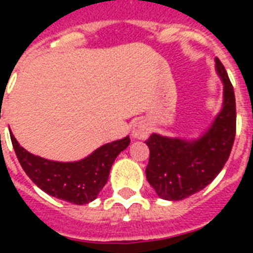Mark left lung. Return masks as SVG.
<instances>
[{"label": "left lung", "mask_w": 253, "mask_h": 253, "mask_svg": "<svg viewBox=\"0 0 253 253\" xmlns=\"http://www.w3.org/2000/svg\"><path fill=\"white\" fill-rule=\"evenodd\" d=\"M10 139L22 168L34 184L48 196L75 205L89 204L97 198L107 182L114 160L130 144L127 136L103 144L83 160L61 163L30 154L11 131Z\"/></svg>", "instance_id": "obj_1"}]
</instances>
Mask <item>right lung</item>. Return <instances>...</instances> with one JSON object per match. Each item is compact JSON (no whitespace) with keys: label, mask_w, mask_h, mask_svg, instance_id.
<instances>
[{"label":"right lung","mask_w":253,"mask_h":253,"mask_svg":"<svg viewBox=\"0 0 253 253\" xmlns=\"http://www.w3.org/2000/svg\"><path fill=\"white\" fill-rule=\"evenodd\" d=\"M215 63L223 81L224 98L208 132L193 142L158 134L146 140L150 148L146 177L163 200L180 201L200 192L215 178L230 156L236 132L235 94L223 64Z\"/></svg>","instance_id":"right-lung-1"}]
</instances>
